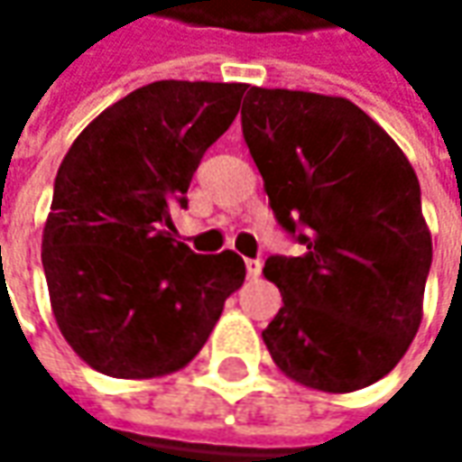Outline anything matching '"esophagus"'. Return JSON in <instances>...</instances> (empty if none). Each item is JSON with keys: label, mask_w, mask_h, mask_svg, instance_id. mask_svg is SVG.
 <instances>
[{"label": "esophagus", "mask_w": 462, "mask_h": 462, "mask_svg": "<svg viewBox=\"0 0 462 462\" xmlns=\"http://www.w3.org/2000/svg\"><path fill=\"white\" fill-rule=\"evenodd\" d=\"M259 273H262V262L259 259H246V275L252 277H259Z\"/></svg>", "instance_id": "obj_1"}]
</instances>
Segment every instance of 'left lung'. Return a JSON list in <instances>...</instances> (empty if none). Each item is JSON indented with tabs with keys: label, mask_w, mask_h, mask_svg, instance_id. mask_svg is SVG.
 Here are the masks:
<instances>
[{
	"label": "left lung",
	"mask_w": 462,
	"mask_h": 462,
	"mask_svg": "<svg viewBox=\"0 0 462 462\" xmlns=\"http://www.w3.org/2000/svg\"><path fill=\"white\" fill-rule=\"evenodd\" d=\"M241 131L277 226L300 244L264 277L282 309L262 331L293 381L349 393L409 349L432 267L414 169L393 138L345 97L249 87Z\"/></svg>",
	"instance_id": "obj_1"
}]
</instances>
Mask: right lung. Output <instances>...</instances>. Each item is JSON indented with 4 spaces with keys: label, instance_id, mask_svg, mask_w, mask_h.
Here are the masks:
<instances>
[{
    "label": "right lung",
    "instance_id": "1",
    "mask_svg": "<svg viewBox=\"0 0 462 462\" xmlns=\"http://www.w3.org/2000/svg\"><path fill=\"white\" fill-rule=\"evenodd\" d=\"M246 84L153 81L97 116L63 156L43 231V273L63 339L110 378L187 365L239 291L236 252L195 254L171 210Z\"/></svg>",
    "mask_w": 462,
    "mask_h": 462
}]
</instances>
